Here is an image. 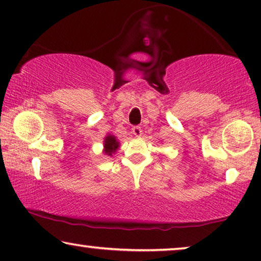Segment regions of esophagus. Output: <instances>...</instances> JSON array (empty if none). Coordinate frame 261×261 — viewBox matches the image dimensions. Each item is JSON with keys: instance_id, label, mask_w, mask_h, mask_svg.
Returning a JSON list of instances; mask_svg holds the SVG:
<instances>
[{"instance_id": "esophagus-1", "label": "esophagus", "mask_w": 261, "mask_h": 261, "mask_svg": "<svg viewBox=\"0 0 261 261\" xmlns=\"http://www.w3.org/2000/svg\"><path fill=\"white\" fill-rule=\"evenodd\" d=\"M132 134H134L136 137H141V136H142V127L141 126H134V127H132Z\"/></svg>"}]
</instances>
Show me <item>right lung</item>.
Segmentation results:
<instances>
[{
  "instance_id": "add662e5",
  "label": "right lung",
  "mask_w": 261,
  "mask_h": 261,
  "mask_svg": "<svg viewBox=\"0 0 261 261\" xmlns=\"http://www.w3.org/2000/svg\"><path fill=\"white\" fill-rule=\"evenodd\" d=\"M119 142L116 139L115 136L109 135L104 138V153L108 155H112V153L116 152V150L118 149Z\"/></svg>"
}]
</instances>
